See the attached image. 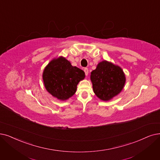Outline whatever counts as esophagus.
Segmentation results:
<instances>
[{
  "instance_id": "1",
  "label": "esophagus",
  "mask_w": 160,
  "mask_h": 160,
  "mask_svg": "<svg viewBox=\"0 0 160 160\" xmlns=\"http://www.w3.org/2000/svg\"><path fill=\"white\" fill-rule=\"evenodd\" d=\"M84 72H85V75H88V68H84Z\"/></svg>"
}]
</instances>
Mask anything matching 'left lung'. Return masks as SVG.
Instances as JSON below:
<instances>
[{"instance_id": "left-lung-1", "label": "left lung", "mask_w": 160, "mask_h": 160, "mask_svg": "<svg viewBox=\"0 0 160 160\" xmlns=\"http://www.w3.org/2000/svg\"><path fill=\"white\" fill-rule=\"evenodd\" d=\"M93 90L97 97L104 101L112 99L122 90L125 77L121 68L103 61L91 72Z\"/></svg>"}]
</instances>
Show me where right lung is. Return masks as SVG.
I'll return each instance as SVG.
<instances>
[{"label": "right lung", "mask_w": 160, "mask_h": 160, "mask_svg": "<svg viewBox=\"0 0 160 160\" xmlns=\"http://www.w3.org/2000/svg\"><path fill=\"white\" fill-rule=\"evenodd\" d=\"M42 78L48 92L58 99L64 100L75 93L78 82L85 78V72L60 57L48 63Z\"/></svg>", "instance_id": "obj_1"}]
</instances>
